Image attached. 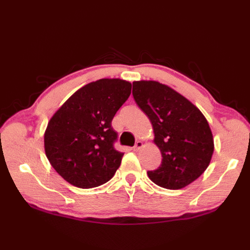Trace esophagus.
<instances>
[{
    "instance_id": "1",
    "label": "esophagus",
    "mask_w": 250,
    "mask_h": 250,
    "mask_svg": "<svg viewBox=\"0 0 250 250\" xmlns=\"http://www.w3.org/2000/svg\"><path fill=\"white\" fill-rule=\"evenodd\" d=\"M143 146H144V144H143V142H141V141H137V142L135 143V146L133 147V150H135V151L140 150Z\"/></svg>"
}]
</instances>
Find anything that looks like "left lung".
Wrapping results in <instances>:
<instances>
[{"mask_svg": "<svg viewBox=\"0 0 250 250\" xmlns=\"http://www.w3.org/2000/svg\"><path fill=\"white\" fill-rule=\"evenodd\" d=\"M132 94L149 118L153 143L162 155L161 166L148 171V177L172 190L194 182L209 166L214 152L213 134L204 115L188 99L159 82H134Z\"/></svg>", "mask_w": 250, "mask_h": 250, "instance_id": "obj_1", "label": "left lung"}]
</instances>
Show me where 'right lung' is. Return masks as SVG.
I'll return each instance as SVG.
<instances>
[{
	"label": "right lung",
	"instance_id": "1",
	"mask_svg": "<svg viewBox=\"0 0 250 250\" xmlns=\"http://www.w3.org/2000/svg\"><path fill=\"white\" fill-rule=\"evenodd\" d=\"M131 88L124 79H99L77 90L51 117L44 135L45 152L67 183L90 189L113 178L124 152L114 148L117 132L111 120Z\"/></svg>",
	"mask_w": 250,
	"mask_h": 250
}]
</instances>
